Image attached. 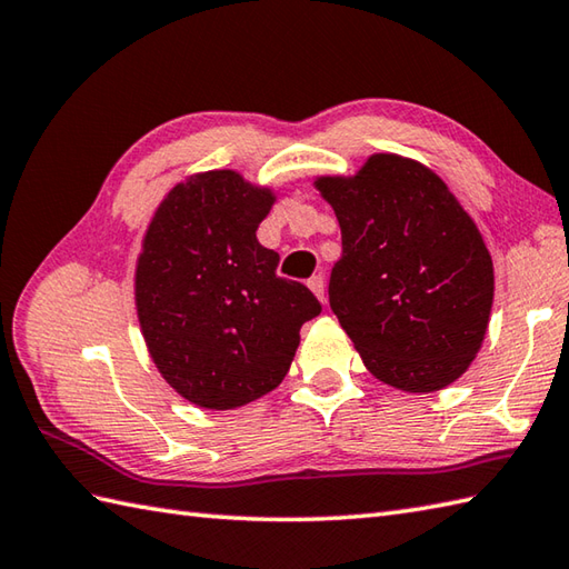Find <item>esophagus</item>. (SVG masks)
Segmentation results:
<instances>
[{
  "instance_id": "34e87169",
  "label": "esophagus",
  "mask_w": 569,
  "mask_h": 569,
  "mask_svg": "<svg viewBox=\"0 0 569 569\" xmlns=\"http://www.w3.org/2000/svg\"><path fill=\"white\" fill-rule=\"evenodd\" d=\"M309 289L313 295H317V299L321 301V305H326V284H323V274H313L309 280Z\"/></svg>"
}]
</instances>
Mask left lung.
Instances as JSON below:
<instances>
[{"label": "left lung", "instance_id": "left-lung-1", "mask_svg": "<svg viewBox=\"0 0 569 569\" xmlns=\"http://www.w3.org/2000/svg\"><path fill=\"white\" fill-rule=\"evenodd\" d=\"M340 226L328 297L377 380L428 395L482 348L495 264L458 197L423 162L375 153L356 174L313 180Z\"/></svg>", "mask_w": 569, "mask_h": 569}]
</instances>
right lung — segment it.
I'll return each instance as SVG.
<instances>
[{"mask_svg": "<svg viewBox=\"0 0 569 569\" xmlns=\"http://www.w3.org/2000/svg\"><path fill=\"white\" fill-rule=\"evenodd\" d=\"M277 194L236 170L194 172L162 197L136 260L133 297L158 372L199 409L226 411L284 380L299 331L319 317L309 289L277 277L258 243Z\"/></svg>", "mask_w": 569, "mask_h": 569, "instance_id": "right-lung-1", "label": "right lung"}]
</instances>
